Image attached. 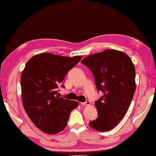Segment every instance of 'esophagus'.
I'll use <instances>...</instances> for the list:
<instances>
[{
	"mask_svg": "<svg viewBox=\"0 0 156 156\" xmlns=\"http://www.w3.org/2000/svg\"><path fill=\"white\" fill-rule=\"evenodd\" d=\"M81 104L82 105H85V106H87V105H90V102L89 101H87L86 102H81Z\"/></svg>",
	"mask_w": 156,
	"mask_h": 156,
	"instance_id": "esophagus-1",
	"label": "esophagus"
}]
</instances>
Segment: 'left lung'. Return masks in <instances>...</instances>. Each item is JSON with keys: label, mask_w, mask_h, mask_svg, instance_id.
<instances>
[{"label": "left lung", "mask_w": 156, "mask_h": 156, "mask_svg": "<svg viewBox=\"0 0 156 156\" xmlns=\"http://www.w3.org/2000/svg\"><path fill=\"white\" fill-rule=\"evenodd\" d=\"M81 63L92 72L97 90L103 93L95 102L98 117L89 125L100 132L112 130L127 112L136 90L133 61L125 53L108 49L88 55Z\"/></svg>", "instance_id": "8db88e82"}]
</instances>
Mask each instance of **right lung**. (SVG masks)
Masks as SVG:
<instances>
[{
    "label": "right lung",
    "mask_w": 156,
    "mask_h": 156,
    "mask_svg": "<svg viewBox=\"0 0 156 156\" xmlns=\"http://www.w3.org/2000/svg\"><path fill=\"white\" fill-rule=\"evenodd\" d=\"M81 58L42 53L32 56L23 70L20 80L23 107L32 123L46 134L63 130L70 112L77 107V101L59 97L58 88Z\"/></svg>",
    "instance_id": "obj_1"
}]
</instances>
